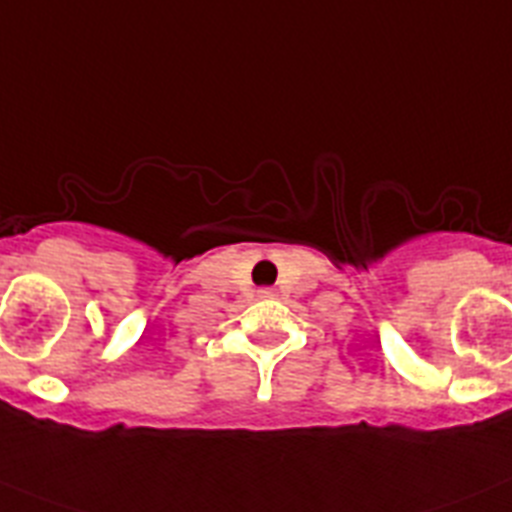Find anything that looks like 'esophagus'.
Masks as SVG:
<instances>
[{
  "label": "esophagus",
  "instance_id": "34e87169",
  "mask_svg": "<svg viewBox=\"0 0 512 512\" xmlns=\"http://www.w3.org/2000/svg\"><path fill=\"white\" fill-rule=\"evenodd\" d=\"M257 293H260V296H273V288H260Z\"/></svg>",
  "mask_w": 512,
  "mask_h": 512
}]
</instances>
